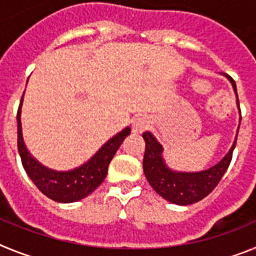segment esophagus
Segmentation results:
<instances>
[{"label":"esophagus","instance_id":"34e87169","mask_svg":"<svg viewBox=\"0 0 256 256\" xmlns=\"http://www.w3.org/2000/svg\"><path fill=\"white\" fill-rule=\"evenodd\" d=\"M150 126V120L148 118L144 116V115H140V116L134 118V120L132 123V132L133 133H142L148 130Z\"/></svg>","mask_w":256,"mask_h":256}]
</instances>
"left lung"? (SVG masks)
I'll return each instance as SVG.
<instances>
[{"label":"left lung","mask_w":256,"mask_h":256,"mask_svg":"<svg viewBox=\"0 0 256 256\" xmlns=\"http://www.w3.org/2000/svg\"><path fill=\"white\" fill-rule=\"evenodd\" d=\"M228 78L237 94L236 83L230 76ZM237 105L240 108L238 97H237ZM142 137L146 142L144 156V176L148 178L151 187L162 198L178 205H190L198 202L206 198L210 192L216 188L230 166L237 141L236 137V141L232 144L230 152L212 168L198 172V173H177V172L170 170L165 165L162 158V144L156 141L155 137L150 132H144Z\"/></svg>","instance_id":"8db88e82"}]
</instances>
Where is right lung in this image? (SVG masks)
<instances>
[{"instance_id":"obj_1","label":"right lung","mask_w":256,"mask_h":256,"mask_svg":"<svg viewBox=\"0 0 256 256\" xmlns=\"http://www.w3.org/2000/svg\"><path fill=\"white\" fill-rule=\"evenodd\" d=\"M22 96L16 115L18 150H19L22 164L26 174L37 186V188L51 200L58 201V202H74V201L82 200L86 196L92 194L104 182L108 174V164L114 158L122 142L130 133V128L126 126V130L118 133L112 140H108L102 148L94 154V158H91L82 166L70 172L51 170L44 165H40L28 152L22 141V122H20Z\"/></svg>"}]
</instances>
